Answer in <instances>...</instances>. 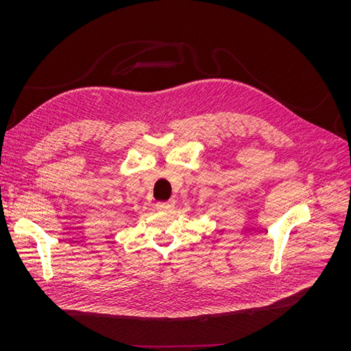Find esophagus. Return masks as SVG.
<instances>
[{"instance_id": "1", "label": "esophagus", "mask_w": 351, "mask_h": 351, "mask_svg": "<svg viewBox=\"0 0 351 351\" xmlns=\"http://www.w3.org/2000/svg\"><path fill=\"white\" fill-rule=\"evenodd\" d=\"M171 208H173V205L168 204V202H158L156 204V209L159 212H169L171 210Z\"/></svg>"}]
</instances>
